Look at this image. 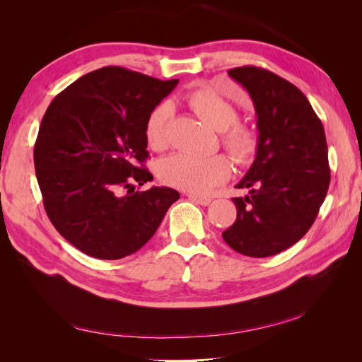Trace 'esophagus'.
<instances>
[{
	"label": "esophagus",
	"mask_w": 362,
	"mask_h": 362,
	"mask_svg": "<svg viewBox=\"0 0 362 362\" xmlns=\"http://www.w3.org/2000/svg\"><path fill=\"white\" fill-rule=\"evenodd\" d=\"M185 196H187V198L192 199L193 202L201 204V205H208V204L211 202L210 196H202V194H198V193H187Z\"/></svg>",
	"instance_id": "obj_1"
}]
</instances>
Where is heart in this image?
I'll use <instances>...</instances> for the list:
<instances>
[{
    "label": "heart",
    "instance_id": "obj_1",
    "mask_svg": "<svg viewBox=\"0 0 362 362\" xmlns=\"http://www.w3.org/2000/svg\"><path fill=\"white\" fill-rule=\"evenodd\" d=\"M185 101L206 125L221 133V144L231 158L245 166L254 160L259 137L257 129L238 122V108L210 86H198L185 95ZM173 107L160 103L152 108L145 124V137L151 149L161 152L169 145V124ZM231 161L222 154L194 156L178 152L164 158L158 166L163 182L194 193L210 192L231 177Z\"/></svg>",
    "mask_w": 362,
    "mask_h": 362
}]
</instances>
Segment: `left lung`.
Masks as SVG:
<instances>
[{
    "mask_svg": "<svg viewBox=\"0 0 362 362\" xmlns=\"http://www.w3.org/2000/svg\"><path fill=\"white\" fill-rule=\"evenodd\" d=\"M255 105L259 145L237 189V218L222 237L246 257L266 258L308 233L331 181L322 120L306 96L279 75L257 66L228 71Z\"/></svg>",
    "mask_w": 362,
    "mask_h": 362,
    "instance_id": "obj_1",
    "label": "left lung"
}]
</instances>
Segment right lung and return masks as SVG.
Segmentation results:
<instances>
[{
  "mask_svg": "<svg viewBox=\"0 0 362 362\" xmlns=\"http://www.w3.org/2000/svg\"><path fill=\"white\" fill-rule=\"evenodd\" d=\"M178 80L120 66L83 75L51 101L35 144V169L51 223L83 254L120 259L156 234L180 193L136 192L145 168V124Z\"/></svg>",
  "mask_w": 362,
  "mask_h": 362,
  "instance_id": "add662e5",
  "label": "right lung"
}]
</instances>
